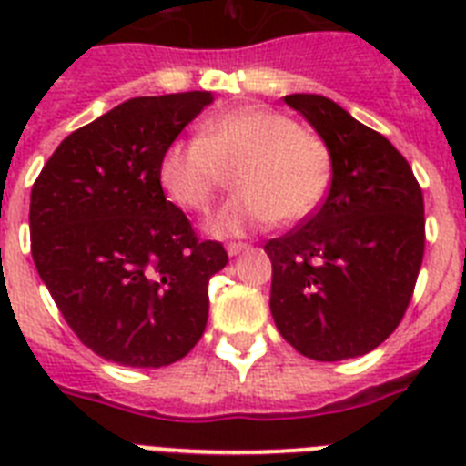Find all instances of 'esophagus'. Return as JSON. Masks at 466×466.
<instances>
[{"label": "esophagus", "instance_id": "1", "mask_svg": "<svg viewBox=\"0 0 466 466\" xmlns=\"http://www.w3.org/2000/svg\"><path fill=\"white\" fill-rule=\"evenodd\" d=\"M247 249H249L247 242H228V245H226V252H228L230 257H238V254L247 252Z\"/></svg>", "mask_w": 466, "mask_h": 466}]
</instances>
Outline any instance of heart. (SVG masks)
I'll return each mask as SVG.
<instances>
[{
  "label": "heart",
  "instance_id": "1",
  "mask_svg": "<svg viewBox=\"0 0 466 466\" xmlns=\"http://www.w3.org/2000/svg\"><path fill=\"white\" fill-rule=\"evenodd\" d=\"M228 175L238 193L205 221L214 238L306 219L327 196L331 151L287 114L247 105L203 121L198 139H175L158 160L160 188L191 212L208 208Z\"/></svg>",
  "mask_w": 466,
  "mask_h": 466
}]
</instances>
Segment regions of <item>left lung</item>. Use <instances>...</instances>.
I'll return each instance as SVG.
<instances>
[{
	"label": "left lung",
	"instance_id": "obj_1",
	"mask_svg": "<svg viewBox=\"0 0 466 466\" xmlns=\"http://www.w3.org/2000/svg\"><path fill=\"white\" fill-rule=\"evenodd\" d=\"M284 102L331 151L319 209L266 242L270 312L303 357L340 361L376 350L399 327L425 254V203L413 170L380 133L324 95Z\"/></svg>",
	"mask_w": 466,
	"mask_h": 466
}]
</instances>
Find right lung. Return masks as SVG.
<instances>
[{"mask_svg":"<svg viewBox=\"0 0 466 466\" xmlns=\"http://www.w3.org/2000/svg\"><path fill=\"white\" fill-rule=\"evenodd\" d=\"M214 95L133 97L60 142L30 196L32 258L65 322L106 361L160 369L208 324V282L228 263L166 200L158 160Z\"/></svg>","mask_w":466,"mask_h":466,"instance_id":"add662e5","label":"right lung"}]
</instances>
